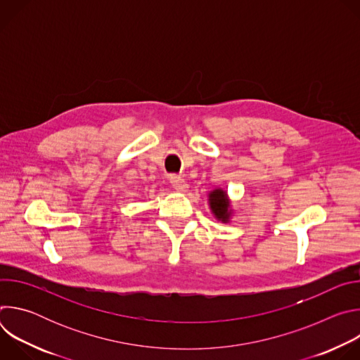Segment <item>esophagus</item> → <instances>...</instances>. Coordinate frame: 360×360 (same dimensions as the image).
Returning <instances> with one entry per match:
<instances>
[{
	"label": "esophagus",
	"mask_w": 360,
	"mask_h": 360,
	"mask_svg": "<svg viewBox=\"0 0 360 360\" xmlns=\"http://www.w3.org/2000/svg\"><path fill=\"white\" fill-rule=\"evenodd\" d=\"M171 185L174 186V189H176L178 192H185L188 189V184L184 178L181 176H176V175H172L171 176Z\"/></svg>",
	"instance_id": "esophagus-1"
}]
</instances>
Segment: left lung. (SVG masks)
I'll return each mask as SVG.
<instances>
[{
  "label": "left lung",
  "mask_w": 360,
  "mask_h": 360,
  "mask_svg": "<svg viewBox=\"0 0 360 360\" xmlns=\"http://www.w3.org/2000/svg\"><path fill=\"white\" fill-rule=\"evenodd\" d=\"M210 205L214 215L222 221L228 222L231 212H229V200L226 198V192L222 189H215L210 193Z\"/></svg>",
  "instance_id": "left-lung-1"
}]
</instances>
